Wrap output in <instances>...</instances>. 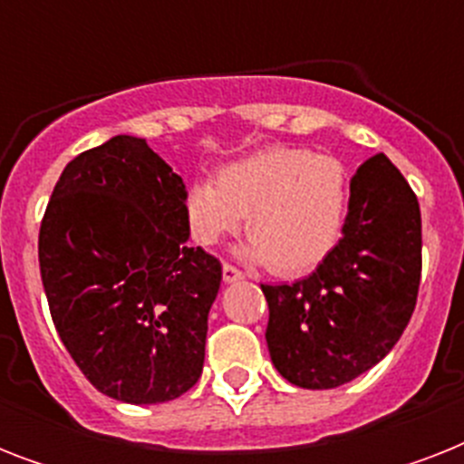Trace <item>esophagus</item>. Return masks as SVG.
Instances as JSON below:
<instances>
[{"mask_svg":"<svg viewBox=\"0 0 464 464\" xmlns=\"http://www.w3.org/2000/svg\"><path fill=\"white\" fill-rule=\"evenodd\" d=\"M240 279H243V272L226 262V265H224V282L226 284H236V282H240Z\"/></svg>","mask_w":464,"mask_h":464,"instance_id":"esophagus-1","label":"esophagus"}]
</instances>
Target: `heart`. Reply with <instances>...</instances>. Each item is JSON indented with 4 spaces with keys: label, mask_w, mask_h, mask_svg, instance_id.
I'll return each instance as SVG.
<instances>
[{
    "label": "heart",
    "mask_w": 464,
    "mask_h": 464,
    "mask_svg": "<svg viewBox=\"0 0 464 464\" xmlns=\"http://www.w3.org/2000/svg\"><path fill=\"white\" fill-rule=\"evenodd\" d=\"M185 217L199 246H217L246 217L243 257L282 276L305 275L337 247L349 214V173L334 156L301 147H265L195 180Z\"/></svg>",
    "instance_id": "b5f03b06"
}]
</instances>
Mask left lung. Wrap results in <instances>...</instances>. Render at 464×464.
I'll return each instance as SVG.
<instances>
[{"label":"left lung","instance_id":"8db88e82","mask_svg":"<svg viewBox=\"0 0 464 464\" xmlns=\"http://www.w3.org/2000/svg\"><path fill=\"white\" fill-rule=\"evenodd\" d=\"M421 211L385 154L361 163L337 247L296 284L267 286V346L289 382L330 390L385 359L417 305Z\"/></svg>","mask_w":464,"mask_h":464}]
</instances>
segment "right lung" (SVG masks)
I'll list each match as a JSON object with an SVG mask.
<instances>
[{
    "label": "right lung",
    "instance_id": "right-lung-1",
    "mask_svg": "<svg viewBox=\"0 0 464 464\" xmlns=\"http://www.w3.org/2000/svg\"><path fill=\"white\" fill-rule=\"evenodd\" d=\"M185 182L147 140L118 134L69 160L40 224L43 289L89 382L168 402L202 375L221 262L189 247Z\"/></svg>",
    "mask_w": 464,
    "mask_h": 464
}]
</instances>
